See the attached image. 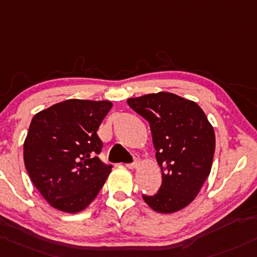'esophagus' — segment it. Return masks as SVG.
<instances>
[{"label": "esophagus", "instance_id": "1", "mask_svg": "<svg viewBox=\"0 0 257 257\" xmlns=\"http://www.w3.org/2000/svg\"><path fill=\"white\" fill-rule=\"evenodd\" d=\"M139 158H138V156L136 155L134 156V161L132 164H126V167H128V169H136V167L138 166V165H139Z\"/></svg>", "mask_w": 257, "mask_h": 257}]
</instances>
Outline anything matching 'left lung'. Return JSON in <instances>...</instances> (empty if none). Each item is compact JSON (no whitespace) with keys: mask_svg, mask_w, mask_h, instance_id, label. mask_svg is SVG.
<instances>
[{"mask_svg":"<svg viewBox=\"0 0 257 257\" xmlns=\"http://www.w3.org/2000/svg\"><path fill=\"white\" fill-rule=\"evenodd\" d=\"M129 107L150 124L163 183L158 193L143 194L155 212L170 214L197 197L212 169L215 134L196 102L170 92L129 98Z\"/></svg>","mask_w":257,"mask_h":257,"instance_id":"1","label":"left lung"}]
</instances>
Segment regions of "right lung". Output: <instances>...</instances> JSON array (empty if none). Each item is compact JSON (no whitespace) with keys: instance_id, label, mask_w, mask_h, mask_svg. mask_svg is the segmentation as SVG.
<instances>
[{"instance_id":"right-lung-1","label":"right lung","mask_w":257,"mask_h":257,"mask_svg":"<svg viewBox=\"0 0 257 257\" xmlns=\"http://www.w3.org/2000/svg\"><path fill=\"white\" fill-rule=\"evenodd\" d=\"M109 101L66 99L33 117L23 145L32 182L55 209L79 213L103 187L112 165L98 159L99 125Z\"/></svg>"}]
</instances>
